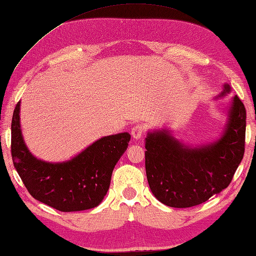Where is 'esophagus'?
Wrapping results in <instances>:
<instances>
[{
    "instance_id": "obj_1",
    "label": "esophagus",
    "mask_w": 256,
    "mask_h": 256,
    "mask_svg": "<svg viewBox=\"0 0 256 256\" xmlns=\"http://www.w3.org/2000/svg\"><path fill=\"white\" fill-rule=\"evenodd\" d=\"M144 132V126L142 124H134V126L132 129V138L136 139V140H138V139L142 137Z\"/></svg>"
}]
</instances>
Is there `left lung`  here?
<instances>
[{
    "mask_svg": "<svg viewBox=\"0 0 256 256\" xmlns=\"http://www.w3.org/2000/svg\"><path fill=\"white\" fill-rule=\"evenodd\" d=\"M230 90L224 84L219 98ZM246 127V107L236 95L224 134L212 144L192 148L168 129L148 132L146 173L152 194L174 208L197 206L219 194L229 186L243 158Z\"/></svg>",
    "mask_w": 256,
    "mask_h": 256,
    "instance_id": "1",
    "label": "left lung"
}]
</instances>
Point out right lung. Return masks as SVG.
<instances>
[{"label": "right lung", "instance_id": "add662e5", "mask_svg": "<svg viewBox=\"0 0 256 256\" xmlns=\"http://www.w3.org/2000/svg\"><path fill=\"white\" fill-rule=\"evenodd\" d=\"M20 102L12 118L10 151L17 173L35 200L59 212H80L98 206L110 188L112 170L127 150L128 132L95 141L69 161L50 163L34 156L22 139Z\"/></svg>", "mask_w": 256, "mask_h": 256}]
</instances>
